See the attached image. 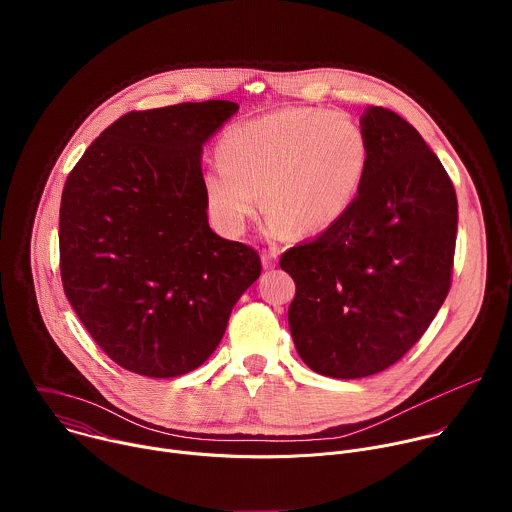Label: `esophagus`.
Returning a JSON list of instances; mask_svg holds the SVG:
<instances>
[{
    "label": "esophagus",
    "instance_id": "34e87169",
    "mask_svg": "<svg viewBox=\"0 0 512 512\" xmlns=\"http://www.w3.org/2000/svg\"><path fill=\"white\" fill-rule=\"evenodd\" d=\"M261 261L265 269H273L277 263V251L275 249H263L261 251Z\"/></svg>",
    "mask_w": 512,
    "mask_h": 512
}]
</instances>
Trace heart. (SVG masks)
I'll use <instances>...</instances> for the list:
<instances>
[{
    "instance_id": "obj_1",
    "label": "heart",
    "mask_w": 512,
    "mask_h": 512,
    "mask_svg": "<svg viewBox=\"0 0 512 512\" xmlns=\"http://www.w3.org/2000/svg\"><path fill=\"white\" fill-rule=\"evenodd\" d=\"M218 160L204 172L202 190L223 233L241 235L263 200L271 235H314L356 200L371 145L360 123L344 113L285 107L229 129Z\"/></svg>"
}]
</instances>
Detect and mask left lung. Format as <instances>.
<instances>
[{
    "instance_id": "obj_1",
    "label": "left lung",
    "mask_w": 512,
    "mask_h": 512,
    "mask_svg": "<svg viewBox=\"0 0 512 512\" xmlns=\"http://www.w3.org/2000/svg\"><path fill=\"white\" fill-rule=\"evenodd\" d=\"M371 145L352 206L281 255L296 281L287 320L298 354L332 379L395 364L442 308L454 267L458 198L419 131L383 107L360 119Z\"/></svg>"
}]
</instances>
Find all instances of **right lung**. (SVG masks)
Here are the masks:
<instances>
[{
    "label": "right lung",
    "instance_id": "1",
    "mask_svg": "<svg viewBox=\"0 0 512 512\" xmlns=\"http://www.w3.org/2000/svg\"><path fill=\"white\" fill-rule=\"evenodd\" d=\"M233 101L131 111L109 125L66 178L60 277L77 316L119 367L186 375L216 350L259 277L249 245L212 233L202 145Z\"/></svg>",
    "mask_w": 512,
    "mask_h": 512
}]
</instances>
